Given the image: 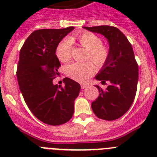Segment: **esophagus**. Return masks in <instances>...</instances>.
Returning <instances> with one entry per match:
<instances>
[{"instance_id": "obj_1", "label": "esophagus", "mask_w": 157, "mask_h": 157, "mask_svg": "<svg viewBox=\"0 0 157 157\" xmlns=\"http://www.w3.org/2000/svg\"><path fill=\"white\" fill-rule=\"evenodd\" d=\"M86 87H87L86 84H85V83H81V88L82 89H86Z\"/></svg>"}]
</instances>
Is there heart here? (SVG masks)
<instances>
[{"label": "heart", "mask_w": 157, "mask_h": 157, "mask_svg": "<svg viewBox=\"0 0 157 157\" xmlns=\"http://www.w3.org/2000/svg\"><path fill=\"white\" fill-rule=\"evenodd\" d=\"M75 38L80 45L88 50L87 58H90L98 66L103 64L106 61L109 56V49L102 45L101 37L98 35L85 32L78 36L73 37ZM72 44L71 40L65 38L58 44L56 49V54L59 60L62 63L69 61L71 56ZM95 65L92 61L74 62L66 67V75L72 79L77 82H85L95 72Z\"/></svg>", "instance_id": "b5f03b06"}]
</instances>
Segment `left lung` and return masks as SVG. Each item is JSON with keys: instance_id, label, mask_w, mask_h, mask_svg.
Returning a JSON list of instances; mask_svg holds the SVG:
<instances>
[{"instance_id": "obj_1", "label": "left lung", "mask_w": 157, "mask_h": 157, "mask_svg": "<svg viewBox=\"0 0 157 157\" xmlns=\"http://www.w3.org/2000/svg\"><path fill=\"white\" fill-rule=\"evenodd\" d=\"M105 36L109 43V56L95 78L110 82L106 90L97 86L99 96L92 102L94 114L101 120H115L125 114L134 102L138 81V65L127 37L112 26L87 27Z\"/></svg>"}]
</instances>
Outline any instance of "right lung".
Masks as SVG:
<instances>
[{
    "label": "right lung",
    "mask_w": 157,
    "mask_h": 157,
    "mask_svg": "<svg viewBox=\"0 0 157 157\" xmlns=\"http://www.w3.org/2000/svg\"><path fill=\"white\" fill-rule=\"evenodd\" d=\"M73 30L74 27L34 30L19 52L16 71L19 90L30 112L48 125H61L71 119L81 89L69 78H63L64 86L52 83L59 75L56 47Z\"/></svg>",
    "instance_id": "1"
}]
</instances>
